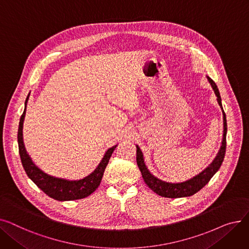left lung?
<instances>
[{"label": "left lung", "mask_w": 249, "mask_h": 249, "mask_svg": "<svg viewBox=\"0 0 249 249\" xmlns=\"http://www.w3.org/2000/svg\"><path fill=\"white\" fill-rule=\"evenodd\" d=\"M207 78L214 90V93L217 97V102L222 110V114H223V138H222L221 146L216 155V158L204 169L203 172L182 182H168V181L161 180L159 178L154 177L148 171V168L144 162L143 153L139 148V146L136 145V161L141 172L142 178L144 179L145 184L149 187V189H151L158 195L161 196V197L176 199V198H184V197H190V196H193L194 194L199 192L208 184L209 180H210L213 178V176L219 171L222 162H223L225 151H226V133H227L226 115L224 113L223 107H222L221 96L216 84L213 82V80H211V77L207 76Z\"/></svg>", "instance_id": "obj_1"}]
</instances>
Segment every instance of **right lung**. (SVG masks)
Returning <instances> with one entry per match:
<instances>
[{"mask_svg": "<svg viewBox=\"0 0 249 249\" xmlns=\"http://www.w3.org/2000/svg\"><path fill=\"white\" fill-rule=\"evenodd\" d=\"M30 93L25 101L24 112L20 118L19 129H18V145H19V154L21 158L22 165L25 169L26 174L34 184L42 190L50 198L57 201H72L84 199L91 193H94L102 180L105 168H106L111 155L117 145L110 147L104 154L99 165L95 168V171L89 174L88 177L82 179L70 180L61 178H55L44 173L42 169L39 168L31 160L30 155L25 148L23 141V123L26 115V107L29 99Z\"/></svg>", "mask_w": 249, "mask_h": 249, "instance_id": "obj_1", "label": "right lung"}]
</instances>
